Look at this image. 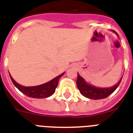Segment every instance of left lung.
Listing matches in <instances>:
<instances>
[{"label":"left lung","instance_id":"obj_1","mask_svg":"<svg viewBox=\"0 0 133 133\" xmlns=\"http://www.w3.org/2000/svg\"><path fill=\"white\" fill-rule=\"evenodd\" d=\"M115 32V31H114ZM117 34V32H115ZM122 78L119 80L116 85L113 87L106 88H96L92 85H89L85 81V80L78 74V77L77 80V85L78 89L80 91V92L84 96V97L89 98L91 99H101L106 98L109 95H110L114 91L119 85Z\"/></svg>","mask_w":133,"mask_h":133}]
</instances>
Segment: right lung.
<instances>
[{"instance_id": "obj_1", "label": "right lung", "mask_w": 133, "mask_h": 133, "mask_svg": "<svg viewBox=\"0 0 133 133\" xmlns=\"http://www.w3.org/2000/svg\"><path fill=\"white\" fill-rule=\"evenodd\" d=\"M64 73H63L58 77H55L54 79L50 81L48 83L42 84V85H37V86H32V87H25L23 85H19L17 83L11 76L9 75V77L11 78V80L14 85L24 95H27L28 97H32V98H36V99H41V98H47L52 95L55 92L57 85H58V80L62 77Z\"/></svg>"}]
</instances>
